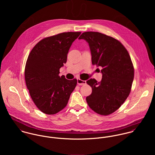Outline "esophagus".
<instances>
[{"instance_id": "esophagus-1", "label": "esophagus", "mask_w": 155, "mask_h": 155, "mask_svg": "<svg viewBox=\"0 0 155 155\" xmlns=\"http://www.w3.org/2000/svg\"><path fill=\"white\" fill-rule=\"evenodd\" d=\"M77 82L78 84L79 85H84L85 84H86V81H82L81 79H77Z\"/></svg>"}]
</instances>
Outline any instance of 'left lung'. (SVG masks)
Segmentation results:
<instances>
[{
	"instance_id": "1",
	"label": "left lung",
	"mask_w": 155,
	"mask_h": 155,
	"mask_svg": "<svg viewBox=\"0 0 155 155\" xmlns=\"http://www.w3.org/2000/svg\"><path fill=\"white\" fill-rule=\"evenodd\" d=\"M79 39L88 43L92 64L102 67L101 82L95 79L87 81L92 87L87 103L97 113L109 115L121 106L131 92L134 76L131 57L119 41L104 34L87 31Z\"/></svg>"
}]
</instances>
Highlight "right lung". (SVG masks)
<instances>
[{
  "label": "right lung",
  "instance_id": "right-lung-1",
  "mask_svg": "<svg viewBox=\"0 0 155 155\" xmlns=\"http://www.w3.org/2000/svg\"><path fill=\"white\" fill-rule=\"evenodd\" d=\"M81 32H65L43 39L31 51L25 67V81L37 107L54 114L67 104L77 80L59 76L72 43Z\"/></svg>",
  "mask_w": 155,
  "mask_h": 155
}]
</instances>
